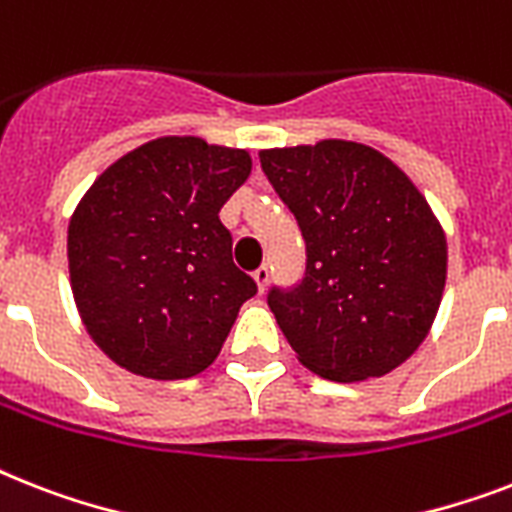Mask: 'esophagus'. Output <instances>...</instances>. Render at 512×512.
<instances>
[{
	"mask_svg": "<svg viewBox=\"0 0 512 512\" xmlns=\"http://www.w3.org/2000/svg\"><path fill=\"white\" fill-rule=\"evenodd\" d=\"M252 276H255V281H257V289H260V292H265V289H268V281H270V268H268V265H260V268H257L255 273H252Z\"/></svg>",
	"mask_w": 512,
	"mask_h": 512,
	"instance_id": "obj_1",
	"label": "esophagus"
}]
</instances>
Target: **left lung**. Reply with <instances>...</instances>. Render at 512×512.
<instances>
[{
	"label": "left lung",
	"instance_id": "1",
	"mask_svg": "<svg viewBox=\"0 0 512 512\" xmlns=\"http://www.w3.org/2000/svg\"><path fill=\"white\" fill-rule=\"evenodd\" d=\"M268 181L305 236L302 284L268 305L299 363L328 381L386 376L429 336L447 236L389 157L357 141L263 149Z\"/></svg>",
	"mask_w": 512,
	"mask_h": 512
}]
</instances>
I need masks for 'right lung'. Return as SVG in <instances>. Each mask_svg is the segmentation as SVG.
<instances>
[{
  "label": "right lung",
  "instance_id": "add662e5",
  "mask_svg": "<svg viewBox=\"0 0 512 512\" xmlns=\"http://www.w3.org/2000/svg\"><path fill=\"white\" fill-rule=\"evenodd\" d=\"M249 173L247 149L160 136L83 194L68 226L70 289L112 363L157 381L213 365L239 307L257 294L218 215Z\"/></svg>",
  "mask_w": 512,
  "mask_h": 512
}]
</instances>
